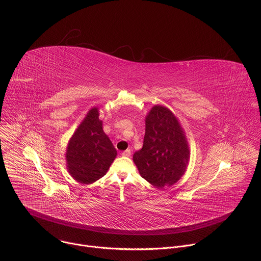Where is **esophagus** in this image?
<instances>
[{"mask_svg":"<svg viewBox=\"0 0 261 261\" xmlns=\"http://www.w3.org/2000/svg\"><path fill=\"white\" fill-rule=\"evenodd\" d=\"M122 155H123V156H125V157H129V156L131 155V150H130V148H128V150L124 151V152L122 153Z\"/></svg>","mask_w":261,"mask_h":261,"instance_id":"1","label":"esophagus"}]
</instances>
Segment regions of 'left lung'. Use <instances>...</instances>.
Returning <instances> with one entry per match:
<instances>
[{
  "label": "left lung",
  "instance_id": "8db88e82",
  "mask_svg": "<svg viewBox=\"0 0 261 261\" xmlns=\"http://www.w3.org/2000/svg\"><path fill=\"white\" fill-rule=\"evenodd\" d=\"M190 152L176 118L166 107L154 106L145 118L143 146L133 155L140 175L157 188L171 186L185 173Z\"/></svg>",
  "mask_w": 261,
  "mask_h": 261
}]
</instances>
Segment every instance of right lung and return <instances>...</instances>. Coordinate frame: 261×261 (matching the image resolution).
<instances>
[{
	"label": "right lung",
	"instance_id": "right-lung-1",
	"mask_svg": "<svg viewBox=\"0 0 261 261\" xmlns=\"http://www.w3.org/2000/svg\"><path fill=\"white\" fill-rule=\"evenodd\" d=\"M117 156V150L102 129L98 108H92L69 141L66 160L70 174L82 184L101 178Z\"/></svg>",
	"mask_w": 261,
	"mask_h": 261
}]
</instances>
